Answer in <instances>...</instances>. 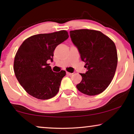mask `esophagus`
Listing matches in <instances>:
<instances>
[{
	"label": "esophagus",
	"mask_w": 134,
	"mask_h": 134,
	"mask_svg": "<svg viewBox=\"0 0 134 134\" xmlns=\"http://www.w3.org/2000/svg\"><path fill=\"white\" fill-rule=\"evenodd\" d=\"M66 74L68 75V76H71V75L72 74V73H71V72H66Z\"/></svg>",
	"instance_id": "34e87169"
}]
</instances>
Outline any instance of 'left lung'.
Wrapping results in <instances>:
<instances>
[{
  "label": "left lung",
  "instance_id": "left-lung-1",
  "mask_svg": "<svg viewBox=\"0 0 134 134\" xmlns=\"http://www.w3.org/2000/svg\"><path fill=\"white\" fill-rule=\"evenodd\" d=\"M71 41L77 48L87 71L77 88L88 96L100 94L111 83L118 63L115 43L99 31L80 29L70 31Z\"/></svg>",
  "mask_w": 134,
  "mask_h": 134
}]
</instances>
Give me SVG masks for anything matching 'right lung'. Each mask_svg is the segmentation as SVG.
Masks as SVG:
<instances>
[{"mask_svg": "<svg viewBox=\"0 0 134 134\" xmlns=\"http://www.w3.org/2000/svg\"><path fill=\"white\" fill-rule=\"evenodd\" d=\"M68 37L66 30L35 35L25 40L19 47L14 58V74L31 96L44 100L57 94L66 72H53L47 61H53L55 47Z\"/></svg>", "mask_w": 134, "mask_h": 134, "instance_id": "right-lung-1", "label": "right lung"}]
</instances>
